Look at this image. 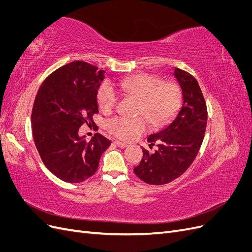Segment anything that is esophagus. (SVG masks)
<instances>
[{
    "instance_id": "obj_1",
    "label": "esophagus",
    "mask_w": 252,
    "mask_h": 252,
    "mask_svg": "<svg viewBox=\"0 0 252 252\" xmlns=\"http://www.w3.org/2000/svg\"><path fill=\"white\" fill-rule=\"evenodd\" d=\"M114 144H116L117 146H119V147H121V148H125V147L127 146V144H126V143L122 142V141H118V140L114 141Z\"/></svg>"
}]
</instances>
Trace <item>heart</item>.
I'll list each match as a JSON object with an SVG mask.
<instances>
[{"label": "heart", "instance_id": "1", "mask_svg": "<svg viewBox=\"0 0 252 252\" xmlns=\"http://www.w3.org/2000/svg\"><path fill=\"white\" fill-rule=\"evenodd\" d=\"M118 85L124 93L139 98L141 104L138 114L143 116L135 119L116 117L107 122L108 130L122 140H132L143 134L147 130V120L154 126L165 125L180 107V87L173 82H162L158 75L140 73L120 81ZM96 98L103 111H109L114 107L118 93L111 82L104 81L101 84Z\"/></svg>", "mask_w": 252, "mask_h": 252}]
</instances>
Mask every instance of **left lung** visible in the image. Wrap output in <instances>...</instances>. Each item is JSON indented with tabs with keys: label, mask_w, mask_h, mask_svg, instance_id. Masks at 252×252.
Here are the masks:
<instances>
[{
	"label": "left lung",
	"mask_w": 252,
	"mask_h": 252,
	"mask_svg": "<svg viewBox=\"0 0 252 252\" xmlns=\"http://www.w3.org/2000/svg\"><path fill=\"white\" fill-rule=\"evenodd\" d=\"M174 77L183 94L181 109L163 130L148 136L154 154L143 148V158L133 172L150 185H164L178 179L192 164L204 140L207 125V106L193 75L174 68Z\"/></svg>",
	"instance_id": "left-lung-1"
}]
</instances>
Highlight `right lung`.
<instances>
[{
  "label": "right lung",
  "mask_w": 252,
  "mask_h": 252,
  "mask_svg": "<svg viewBox=\"0 0 252 252\" xmlns=\"http://www.w3.org/2000/svg\"><path fill=\"white\" fill-rule=\"evenodd\" d=\"M104 70L74 61L50 73L37 91L32 113L35 147L44 165L67 183H81L96 172L111 141L100 133L87 142L79 135L83 124L98 112L96 93Z\"/></svg>",
  "instance_id": "1"
}]
</instances>
